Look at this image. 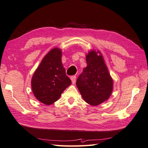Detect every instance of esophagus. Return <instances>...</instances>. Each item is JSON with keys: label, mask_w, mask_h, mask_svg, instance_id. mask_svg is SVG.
Instances as JSON below:
<instances>
[{"label": "esophagus", "mask_w": 148, "mask_h": 148, "mask_svg": "<svg viewBox=\"0 0 148 148\" xmlns=\"http://www.w3.org/2000/svg\"><path fill=\"white\" fill-rule=\"evenodd\" d=\"M70 79L71 80L72 84H75V81H76V75H73V76H71L70 77Z\"/></svg>", "instance_id": "1"}]
</instances>
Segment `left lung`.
Segmentation results:
<instances>
[{
  "instance_id": "obj_1",
  "label": "left lung",
  "mask_w": 148,
  "mask_h": 148,
  "mask_svg": "<svg viewBox=\"0 0 148 148\" xmlns=\"http://www.w3.org/2000/svg\"><path fill=\"white\" fill-rule=\"evenodd\" d=\"M87 67L77 80L82 98L89 104L97 106L108 100L113 90V80L101 55L91 51L86 56Z\"/></svg>"
}]
</instances>
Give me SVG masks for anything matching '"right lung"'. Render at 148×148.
<instances>
[{
  "label": "right lung",
  "mask_w": 148,
  "mask_h": 148,
  "mask_svg": "<svg viewBox=\"0 0 148 148\" xmlns=\"http://www.w3.org/2000/svg\"><path fill=\"white\" fill-rule=\"evenodd\" d=\"M61 56L60 49L51 50L42 60L32 77L33 94L37 99L46 105L56 102L71 84L61 62Z\"/></svg>",
  "instance_id": "1"
}]
</instances>
